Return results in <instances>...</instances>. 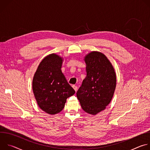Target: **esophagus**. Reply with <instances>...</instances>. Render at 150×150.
<instances>
[{
    "mask_svg": "<svg viewBox=\"0 0 150 150\" xmlns=\"http://www.w3.org/2000/svg\"><path fill=\"white\" fill-rule=\"evenodd\" d=\"M72 87H73V88L74 89V90H75V91H77V90H78V87H77V86H75V85H73Z\"/></svg>",
    "mask_w": 150,
    "mask_h": 150,
    "instance_id": "obj_1",
    "label": "esophagus"
}]
</instances>
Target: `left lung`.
Listing matches in <instances>:
<instances>
[{"instance_id": "obj_1", "label": "left lung", "mask_w": 150, "mask_h": 150, "mask_svg": "<svg viewBox=\"0 0 150 150\" xmlns=\"http://www.w3.org/2000/svg\"><path fill=\"white\" fill-rule=\"evenodd\" d=\"M87 76L76 93L82 109L95 115L104 110L111 101L116 85V76L112 63L103 53L91 52L85 56Z\"/></svg>"}]
</instances>
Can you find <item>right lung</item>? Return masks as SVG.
<instances>
[{
  "label": "right lung",
  "mask_w": 150,
  "mask_h": 150,
  "mask_svg": "<svg viewBox=\"0 0 150 150\" xmlns=\"http://www.w3.org/2000/svg\"><path fill=\"white\" fill-rule=\"evenodd\" d=\"M63 58L52 53L39 64L33 79V91L39 108L55 115L65 107L67 99L75 91L61 71Z\"/></svg>",
  "instance_id": "right-lung-1"
}]
</instances>
